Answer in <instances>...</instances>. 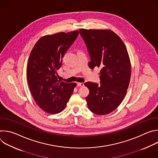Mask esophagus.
Here are the masks:
<instances>
[{
    "label": "esophagus",
    "mask_w": 158,
    "mask_h": 158,
    "mask_svg": "<svg viewBox=\"0 0 158 158\" xmlns=\"http://www.w3.org/2000/svg\"><path fill=\"white\" fill-rule=\"evenodd\" d=\"M84 83L83 82H77V87H82L84 86Z\"/></svg>",
    "instance_id": "1"
}]
</instances>
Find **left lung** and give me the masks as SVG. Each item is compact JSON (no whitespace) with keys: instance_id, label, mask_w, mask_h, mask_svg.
Returning a JSON list of instances; mask_svg holds the SVG:
<instances>
[{"instance_id":"1","label":"left lung","mask_w":158,"mask_h":158,"mask_svg":"<svg viewBox=\"0 0 158 158\" xmlns=\"http://www.w3.org/2000/svg\"><path fill=\"white\" fill-rule=\"evenodd\" d=\"M91 58V69L100 67L101 84L87 82L86 101L89 110L98 115L114 110L123 101L131 73L129 56L121 39L108 29L79 30Z\"/></svg>"}]
</instances>
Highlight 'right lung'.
Here are the masks:
<instances>
[{
    "label": "right lung",
    "mask_w": 158,
    "mask_h": 158,
    "mask_svg": "<svg viewBox=\"0 0 158 158\" xmlns=\"http://www.w3.org/2000/svg\"><path fill=\"white\" fill-rule=\"evenodd\" d=\"M79 34L78 31L46 35L35 43L30 54L27 79L37 105L49 114L62 111L69 100L76 83L58 80L57 71L62 59Z\"/></svg>",
    "instance_id": "1"
}]
</instances>
